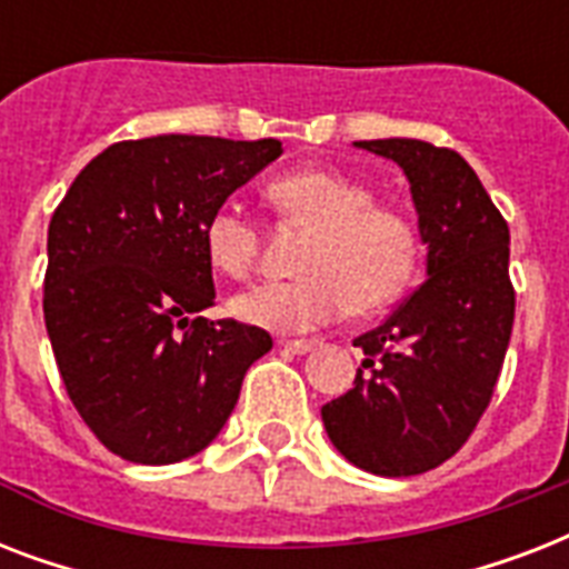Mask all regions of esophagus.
Instances as JSON below:
<instances>
[{"label": "esophagus", "mask_w": 569, "mask_h": 569, "mask_svg": "<svg viewBox=\"0 0 569 569\" xmlns=\"http://www.w3.org/2000/svg\"><path fill=\"white\" fill-rule=\"evenodd\" d=\"M312 346H316L312 339H280V348L292 351V355H307Z\"/></svg>", "instance_id": "obj_1"}]
</instances>
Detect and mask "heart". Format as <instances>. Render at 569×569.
Segmentation results:
<instances>
[{"label":"heart","instance_id":"b5f03b06","mask_svg":"<svg viewBox=\"0 0 569 569\" xmlns=\"http://www.w3.org/2000/svg\"><path fill=\"white\" fill-rule=\"evenodd\" d=\"M286 223L310 230L295 280L259 283L232 298V312L268 330H312L339 312H375L396 301L419 262V232L405 209L378 203L366 182L328 168H303L268 182ZM209 266L241 280L259 259V230L236 206L203 223Z\"/></svg>","mask_w":569,"mask_h":569}]
</instances>
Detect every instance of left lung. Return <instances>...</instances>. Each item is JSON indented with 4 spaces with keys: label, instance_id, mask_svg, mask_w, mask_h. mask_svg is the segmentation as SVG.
Returning a JSON list of instances; mask_svg holds the SVG:
<instances>
[{
    "label": "left lung",
    "instance_id": "8db88e82",
    "mask_svg": "<svg viewBox=\"0 0 569 569\" xmlns=\"http://www.w3.org/2000/svg\"><path fill=\"white\" fill-rule=\"evenodd\" d=\"M410 180L428 280L380 328L355 339V387L321 407L330 442L375 476L440 467L493 398L513 328L511 232L476 171L449 147L416 138L355 141Z\"/></svg>",
    "mask_w": 569,
    "mask_h": 569
}]
</instances>
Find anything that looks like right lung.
Here are the masks:
<instances>
[{"label": "right lung", "mask_w": 569, "mask_h": 569, "mask_svg": "<svg viewBox=\"0 0 569 569\" xmlns=\"http://www.w3.org/2000/svg\"><path fill=\"white\" fill-rule=\"evenodd\" d=\"M277 138L156 136L84 164L49 221L43 319L93 437L132 463H177L218 437L262 328L206 319V218L271 164Z\"/></svg>", "instance_id": "1"}]
</instances>
